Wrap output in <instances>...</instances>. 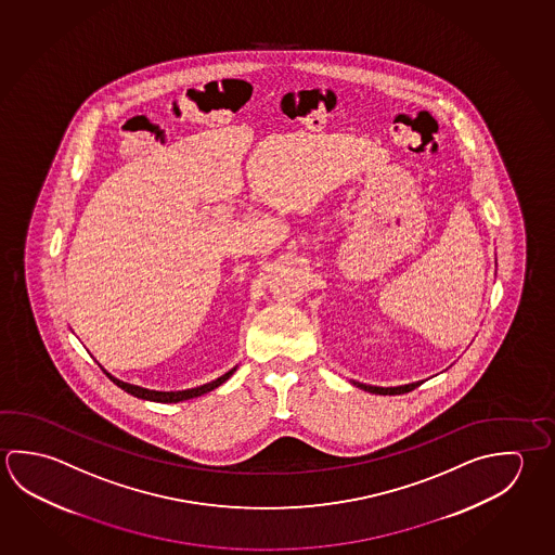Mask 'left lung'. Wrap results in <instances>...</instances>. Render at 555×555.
<instances>
[{
  "mask_svg": "<svg viewBox=\"0 0 555 555\" xmlns=\"http://www.w3.org/2000/svg\"><path fill=\"white\" fill-rule=\"evenodd\" d=\"M421 384H423V382H415V384H408V386H398V388H378V386H366V384L354 382L357 388L366 389L370 393H379V396H399V393H408V391L417 388Z\"/></svg>",
  "mask_w": 555,
  "mask_h": 555,
  "instance_id": "8db88e82",
  "label": "left lung"
}]
</instances>
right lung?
I'll return each mask as SVG.
<instances>
[{
    "mask_svg": "<svg viewBox=\"0 0 555 555\" xmlns=\"http://www.w3.org/2000/svg\"><path fill=\"white\" fill-rule=\"evenodd\" d=\"M234 372L235 369L230 370V372H225L224 376L216 378L215 382H210V384L198 386V388L183 389V391H156V389H146L140 388V386H132V384H127V382H122V379H117L115 376H111V374H107V376L108 378L113 379L115 384H117L118 388L125 389L127 393L134 396V398L147 399V401H157V403H177V401H185V399L198 398V396H203V393L212 391V389L218 388V386H222L225 379L230 378Z\"/></svg>",
    "mask_w": 555,
    "mask_h": 555,
    "instance_id": "obj_1",
    "label": "right lung"
}]
</instances>
